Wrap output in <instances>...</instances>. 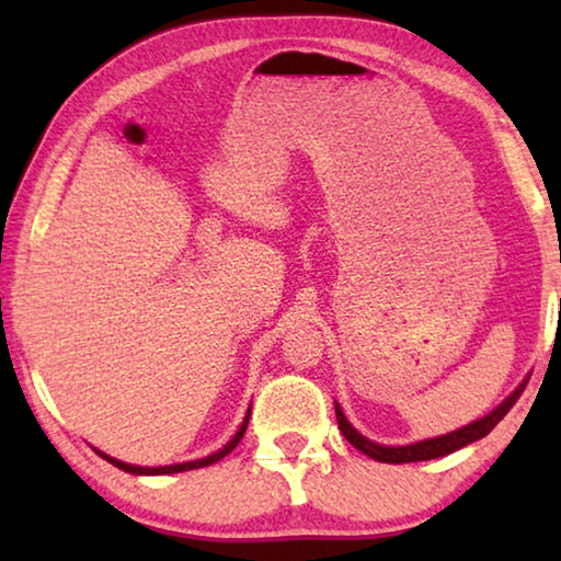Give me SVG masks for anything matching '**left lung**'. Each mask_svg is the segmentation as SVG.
<instances>
[{
	"label": "left lung",
	"instance_id": "1",
	"mask_svg": "<svg viewBox=\"0 0 561 561\" xmlns=\"http://www.w3.org/2000/svg\"><path fill=\"white\" fill-rule=\"evenodd\" d=\"M525 386H527V381L522 383L517 391L507 398V401H502L490 415L480 417V421L465 425V428L455 431V433L440 435V438H431V440L413 443V445H401V448H386V445H378V443H371L368 438H364V435L354 431V425L346 421V415L341 413L339 405H336V421H339V431L344 433V438L354 445V448L366 453L368 458H374L378 462L401 465V462H417V460H435V458H443V455L460 450V448H465V445H470L474 440L485 438V435L495 428L502 417L510 413V408L517 403V398L522 396V391H525Z\"/></svg>",
	"mask_w": 561,
	"mask_h": 561
}]
</instances>
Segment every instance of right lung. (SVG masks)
<instances>
[{
  "label": "right lung",
  "instance_id": "right-lung-1",
  "mask_svg": "<svg viewBox=\"0 0 561 561\" xmlns=\"http://www.w3.org/2000/svg\"><path fill=\"white\" fill-rule=\"evenodd\" d=\"M247 423H250V411H247V415H244V421H242V425H240V431H237V435L234 438L225 445L222 450H217L215 455H207V458H203V460H193V462H180V465H165V468H138V465H128V462H121V460H116V458H108V455H103L101 450H96L103 460H108L111 465H116V468H121V470H126V472H133V474H170V472H185V470H197V468H207V465H213V462H217V460H222L227 453H232L234 448H237V443L242 440V435H244V431H247Z\"/></svg>",
  "mask_w": 561,
  "mask_h": 561
}]
</instances>
